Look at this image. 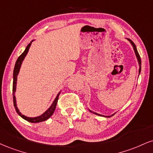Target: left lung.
<instances>
[{
  "mask_svg": "<svg viewBox=\"0 0 153 153\" xmlns=\"http://www.w3.org/2000/svg\"><path fill=\"white\" fill-rule=\"evenodd\" d=\"M128 40H129L130 43H131V45H132V47H133L134 51H135V56H136V57H137V61H138V64H139V75H140V71H141V58H140V55H139L138 52H137V48H136L135 43H134L133 42H132L131 40H130V39H128ZM90 110V112H91V113H94V114H95V115H100V116H104V115H100V114H98V113H95V112L92 111V110ZM113 115H114V114H113ZM104 117H105V116H104ZM105 117H110V116H105Z\"/></svg>",
  "mask_w": 153,
  "mask_h": 153,
  "instance_id": "left-lung-1",
  "label": "left lung"
}]
</instances>
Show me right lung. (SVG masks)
Here are the masks:
<instances>
[{
  "label": "right lung",
  "instance_id": "add662e5",
  "mask_svg": "<svg viewBox=\"0 0 153 153\" xmlns=\"http://www.w3.org/2000/svg\"><path fill=\"white\" fill-rule=\"evenodd\" d=\"M33 41V40L32 41H31L30 43L27 45L26 48H25V51H24V52L22 53L21 56L18 57L17 60H16V65H15V67H14V71H13V104H14L15 109H16V112H17V113L18 114V115H19L20 116L22 117V118L25 120L28 121V122L36 123H40V122H43V121L46 120L48 119L49 117H51V116H52L53 113H54L55 110H56V105H57V102H58V97H59V95H60V92H59V93L58 94V95L56 96V99H55L54 101H53L52 105L50 106V108H48V109L45 112V113L42 114L41 115H40V116L35 117H27V116H25V115H23V114H21V112H20L19 110H18V108L17 107V104H16V95H15V93H16V91L17 76H18V73H19L20 68H21L22 62H23L24 58H25V57L26 56L27 53V52H28L29 48H30V45H31V43H32Z\"/></svg>",
  "mask_w": 153,
  "mask_h": 153
}]
</instances>
